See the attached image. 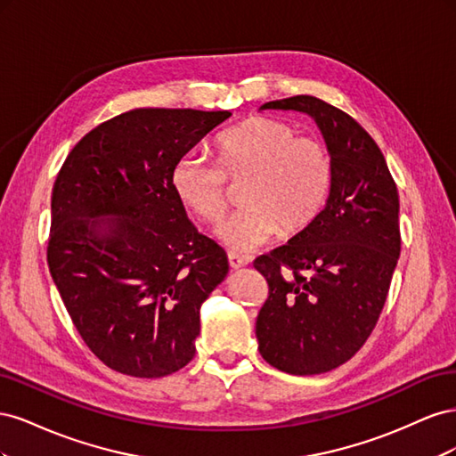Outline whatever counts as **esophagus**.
Listing matches in <instances>:
<instances>
[{"label":"esophagus","instance_id":"34e87169","mask_svg":"<svg viewBox=\"0 0 456 456\" xmlns=\"http://www.w3.org/2000/svg\"><path fill=\"white\" fill-rule=\"evenodd\" d=\"M228 262H230L232 270H240V268L249 265V258L243 255H238V253H228Z\"/></svg>","mask_w":456,"mask_h":456}]
</instances>
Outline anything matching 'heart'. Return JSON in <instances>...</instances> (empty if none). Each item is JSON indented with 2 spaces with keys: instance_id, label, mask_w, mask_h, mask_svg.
Returning a JSON list of instances; mask_svg holds the SVG:
<instances>
[{
  "instance_id": "1",
  "label": "heart",
  "mask_w": 456,
  "mask_h": 456,
  "mask_svg": "<svg viewBox=\"0 0 456 456\" xmlns=\"http://www.w3.org/2000/svg\"><path fill=\"white\" fill-rule=\"evenodd\" d=\"M216 163L186 151L169 175L176 200L203 220L215 223L226 209V176L245 178V203L216 228L232 251L247 253L275 232L291 236L305 230L325 207L333 188V159L323 142L298 136L273 118H253L216 136Z\"/></svg>"
}]
</instances>
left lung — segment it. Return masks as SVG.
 <instances>
[{
  "instance_id": "1",
  "label": "left lung",
  "mask_w": 456,
  "mask_h": 456,
  "mask_svg": "<svg viewBox=\"0 0 456 456\" xmlns=\"http://www.w3.org/2000/svg\"><path fill=\"white\" fill-rule=\"evenodd\" d=\"M260 110L310 116L333 159L323 211L255 260L268 281L260 355L289 375H320L346 363L379 322L402 249L397 188L377 142L342 110L310 94Z\"/></svg>"
}]
</instances>
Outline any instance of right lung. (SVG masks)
Here are the masks:
<instances>
[{
    "instance_id": "add662e5",
    "label": "right lung",
    "mask_w": 456,
    "mask_h": 456,
    "mask_svg": "<svg viewBox=\"0 0 456 456\" xmlns=\"http://www.w3.org/2000/svg\"><path fill=\"white\" fill-rule=\"evenodd\" d=\"M230 116L129 110L87 133L54 181L53 281L91 352L123 375L159 379L196 354L201 305L228 258L190 223L169 175Z\"/></svg>"
}]
</instances>
